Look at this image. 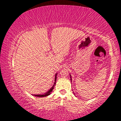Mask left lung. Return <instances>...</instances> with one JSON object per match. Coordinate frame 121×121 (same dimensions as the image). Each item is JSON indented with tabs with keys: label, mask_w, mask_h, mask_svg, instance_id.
I'll use <instances>...</instances> for the list:
<instances>
[{
	"label": "left lung",
	"mask_w": 121,
	"mask_h": 121,
	"mask_svg": "<svg viewBox=\"0 0 121 121\" xmlns=\"http://www.w3.org/2000/svg\"><path fill=\"white\" fill-rule=\"evenodd\" d=\"M69 74H70V73H69ZM70 79H71V82H72V81H72V78H71V75L70 74ZM73 94H74V95H75V93H73Z\"/></svg>",
	"instance_id": "left-lung-1"
}]
</instances>
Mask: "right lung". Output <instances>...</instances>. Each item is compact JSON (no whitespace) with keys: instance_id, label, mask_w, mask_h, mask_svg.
<instances>
[{"instance_id":"right-lung-1","label":"right lung","mask_w":121,"mask_h":121,"mask_svg":"<svg viewBox=\"0 0 121 121\" xmlns=\"http://www.w3.org/2000/svg\"><path fill=\"white\" fill-rule=\"evenodd\" d=\"M56 75L57 73L56 74V76H55V81H54V83L53 85L52 86V87L51 88V89L48 90V91H47L46 93H45L44 94H43V95H34L35 97H40V98H42V97H47V96L51 94V93L52 92V91H53V89H54V85H56Z\"/></svg>"}]
</instances>
